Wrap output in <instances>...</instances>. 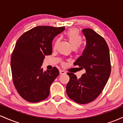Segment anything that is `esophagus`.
Wrapping results in <instances>:
<instances>
[{"label":"esophagus","mask_w":123,"mask_h":123,"mask_svg":"<svg viewBox=\"0 0 123 123\" xmlns=\"http://www.w3.org/2000/svg\"><path fill=\"white\" fill-rule=\"evenodd\" d=\"M60 74H66V72H65L63 71V70H60Z\"/></svg>","instance_id":"obj_1"}]
</instances>
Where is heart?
<instances>
[{
    "label": "heart",
    "instance_id": "b5f03b06",
    "mask_svg": "<svg viewBox=\"0 0 123 123\" xmlns=\"http://www.w3.org/2000/svg\"><path fill=\"white\" fill-rule=\"evenodd\" d=\"M66 37L69 42L70 46L73 50H75L79 47L82 43V37L80 35L79 32L76 29H70L66 33ZM60 42V39L56 40L54 43V47H55Z\"/></svg>",
    "mask_w": 123,
    "mask_h": 123
}]
</instances>
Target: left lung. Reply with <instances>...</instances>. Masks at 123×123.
Masks as SVG:
<instances>
[{"label": "left lung", "mask_w": 123, "mask_h": 123, "mask_svg": "<svg viewBox=\"0 0 123 123\" xmlns=\"http://www.w3.org/2000/svg\"><path fill=\"white\" fill-rule=\"evenodd\" d=\"M82 32L86 46L74 65L84 69L86 73L80 79L74 73H68L70 80L66 85V93L76 102L86 104L95 99L102 91L111 74L109 50L105 39L91 29Z\"/></svg>", "instance_id": "obj_1"}]
</instances>
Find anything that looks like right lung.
I'll return each mask as SVG.
<instances>
[{"instance_id": "right-lung-1", "label": "right lung", "mask_w": 123, "mask_h": 123, "mask_svg": "<svg viewBox=\"0 0 123 123\" xmlns=\"http://www.w3.org/2000/svg\"><path fill=\"white\" fill-rule=\"evenodd\" d=\"M65 27L39 26L18 39L11 58L12 80L18 94L26 101L37 102L50 94L52 83L60 74L56 67L44 71L45 56L53 51L52 42Z\"/></svg>"}]
</instances>
